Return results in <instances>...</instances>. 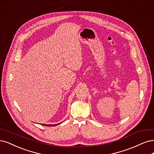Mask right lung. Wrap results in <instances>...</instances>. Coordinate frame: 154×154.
<instances>
[{"instance_id":"obj_1","label":"right lung","mask_w":154,"mask_h":154,"mask_svg":"<svg viewBox=\"0 0 154 154\" xmlns=\"http://www.w3.org/2000/svg\"><path fill=\"white\" fill-rule=\"evenodd\" d=\"M61 123H62V122H61ZM59 124H60V123H57V124H54V125H47V124H43V125L47 126V127H54V126H56V125H59Z\"/></svg>"}]
</instances>
